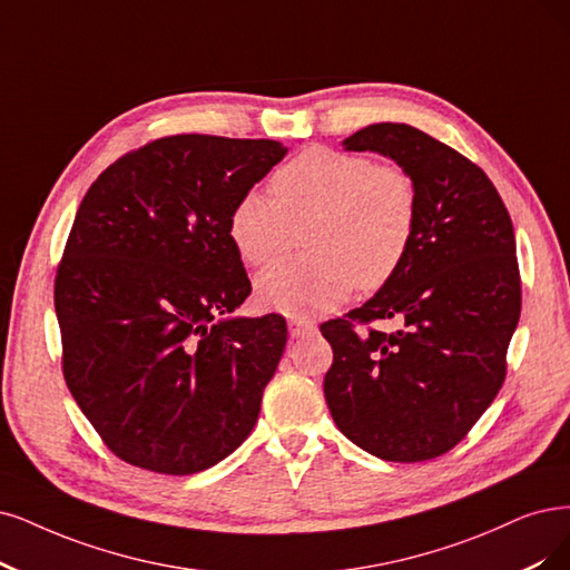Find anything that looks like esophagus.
I'll list each match as a JSON object with an SVG mask.
<instances>
[{
    "instance_id": "esophagus-1",
    "label": "esophagus",
    "mask_w": 570,
    "mask_h": 570,
    "mask_svg": "<svg viewBox=\"0 0 570 570\" xmlns=\"http://www.w3.org/2000/svg\"><path fill=\"white\" fill-rule=\"evenodd\" d=\"M314 331H317V324H314V322L298 320V317L288 320V333L293 335V338H305V335H312Z\"/></svg>"
}]
</instances>
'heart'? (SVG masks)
<instances>
[{"mask_svg": "<svg viewBox=\"0 0 570 570\" xmlns=\"http://www.w3.org/2000/svg\"><path fill=\"white\" fill-rule=\"evenodd\" d=\"M272 193L274 199L248 189L229 210L227 235L242 261L279 258L305 223L309 253L258 274L261 307L312 317L347 301L356 282L381 288L404 265L417 225V187L402 166L307 147L274 171Z\"/></svg>", "mask_w": 570, "mask_h": 570, "instance_id": "heart-1", "label": "heart"}]
</instances>
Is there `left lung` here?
I'll return each instance as SVG.
<instances>
[{
    "instance_id": "obj_1",
    "label": "left lung",
    "mask_w": 570,
    "mask_h": 570,
    "mask_svg": "<svg viewBox=\"0 0 570 570\" xmlns=\"http://www.w3.org/2000/svg\"><path fill=\"white\" fill-rule=\"evenodd\" d=\"M411 174L417 225L404 265L347 320L322 324L333 347L324 396L338 430L390 462L451 451L504 381L519 324L514 227L476 164L415 126L381 121L343 140ZM396 318L394 334L352 321Z\"/></svg>"
}]
</instances>
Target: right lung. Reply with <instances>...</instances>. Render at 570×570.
I'll use <instances>...</instances> for the list:
<instances>
[{"label": "right lung", "mask_w": 570, "mask_h": 570, "mask_svg": "<svg viewBox=\"0 0 570 570\" xmlns=\"http://www.w3.org/2000/svg\"><path fill=\"white\" fill-rule=\"evenodd\" d=\"M286 153L265 138L168 136L105 168L79 204L53 291L62 373L136 468L208 470L258 423L286 322L235 314L250 282L227 218Z\"/></svg>", "instance_id": "add662e5"}]
</instances>
